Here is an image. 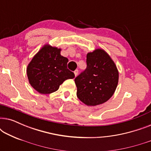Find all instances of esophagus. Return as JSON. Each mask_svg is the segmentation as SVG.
I'll list each match as a JSON object with an SVG mask.
<instances>
[{"label":"esophagus","instance_id":"obj_1","mask_svg":"<svg viewBox=\"0 0 151 151\" xmlns=\"http://www.w3.org/2000/svg\"><path fill=\"white\" fill-rule=\"evenodd\" d=\"M74 74H75V76H77L78 74V70L76 69L75 71H74Z\"/></svg>","mask_w":151,"mask_h":151}]
</instances>
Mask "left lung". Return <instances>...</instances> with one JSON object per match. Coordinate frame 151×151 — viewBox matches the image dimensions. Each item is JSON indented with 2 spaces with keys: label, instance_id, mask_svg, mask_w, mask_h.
Listing matches in <instances>:
<instances>
[{
  "label": "left lung",
  "instance_id": "1",
  "mask_svg": "<svg viewBox=\"0 0 151 151\" xmlns=\"http://www.w3.org/2000/svg\"><path fill=\"white\" fill-rule=\"evenodd\" d=\"M86 68L75 78L77 96L87 106L106 102L116 89L119 72L108 53L97 49L86 55Z\"/></svg>",
  "mask_w": 151,
  "mask_h": 151
}]
</instances>
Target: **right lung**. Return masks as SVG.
Wrapping results in <instances>:
<instances>
[{
	"label": "right lung",
	"instance_id": "1",
	"mask_svg": "<svg viewBox=\"0 0 151 151\" xmlns=\"http://www.w3.org/2000/svg\"><path fill=\"white\" fill-rule=\"evenodd\" d=\"M61 49L45 45L34 55L27 68L31 86L41 94H49L75 75L67 69V58L60 54Z\"/></svg>",
	"mask_w": 151,
	"mask_h": 151
}]
</instances>
